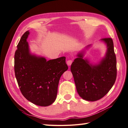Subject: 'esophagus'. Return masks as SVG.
Returning <instances> with one entry per match:
<instances>
[{"instance_id": "1", "label": "esophagus", "mask_w": 128, "mask_h": 128, "mask_svg": "<svg viewBox=\"0 0 128 128\" xmlns=\"http://www.w3.org/2000/svg\"><path fill=\"white\" fill-rule=\"evenodd\" d=\"M72 62H73V61H72V60H68V61H67V62H66V64H67V65H68V66H70L72 63Z\"/></svg>"}]
</instances>
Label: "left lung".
<instances>
[{"label":"left lung","mask_w":128,"mask_h":128,"mask_svg":"<svg viewBox=\"0 0 128 128\" xmlns=\"http://www.w3.org/2000/svg\"><path fill=\"white\" fill-rule=\"evenodd\" d=\"M101 40L106 44L107 52L98 64L93 65L83 59L84 51H82L71 65L78 94L86 101H95L102 98L112 88L116 78V58L112 39L104 38Z\"/></svg>","instance_id":"obj_1"}]
</instances>
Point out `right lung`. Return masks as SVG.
<instances>
[{
    "label": "right lung",
    "mask_w": 128,
    "mask_h": 128,
    "mask_svg": "<svg viewBox=\"0 0 128 128\" xmlns=\"http://www.w3.org/2000/svg\"><path fill=\"white\" fill-rule=\"evenodd\" d=\"M27 31L17 46L14 55V72L22 94L36 105L48 106L55 101L60 78L68 67L66 57L47 61L30 52Z\"/></svg>",
    "instance_id": "obj_1"
}]
</instances>
